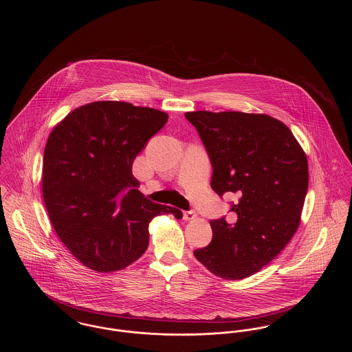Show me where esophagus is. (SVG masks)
Instances as JSON below:
<instances>
[{
    "instance_id": "esophagus-1",
    "label": "esophagus",
    "mask_w": 352,
    "mask_h": 352,
    "mask_svg": "<svg viewBox=\"0 0 352 352\" xmlns=\"http://www.w3.org/2000/svg\"><path fill=\"white\" fill-rule=\"evenodd\" d=\"M195 218H197V214H195V211H184V220H192V219Z\"/></svg>"
}]
</instances>
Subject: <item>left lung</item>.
<instances>
[{
	"label": "left lung",
	"instance_id": "8db88e82",
	"mask_svg": "<svg viewBox=\"0 0 352 352\" xmlns=\"http://www.w3.org/2000/svg\"><path fill=\"white\" fill-rule=\"evenodd\" d=\"M212 165L211 187L234 195V223L211 220V243L194 251L224 280L254 274L296 234L309 186L307 158L277 118L244 112H186Z\"/></svg>",
	"mask_w": 352,
	"mask_h": 352
}]
</instances>
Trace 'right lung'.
Instances as JSON below:
<instances>
[{
    "label": "right lung",
    "instance_id": "1",
    "mask_svg": "<svg viewBox=\"0 0 352 352\" xmlns=\"http://www.w3.org/2000/svg\"><path fill=\"white\" fill-rule=\"evenodd\" d=\"M168 113L125 101H95L68 113L43 154L42 194L51 224L82 264L124 269L149 245V221L182 211L146 199L132 174L137 154Z\"/></svg>",
    "mask_w": 352,
    "mask_h": 352
}]
</instances>
